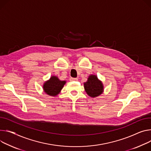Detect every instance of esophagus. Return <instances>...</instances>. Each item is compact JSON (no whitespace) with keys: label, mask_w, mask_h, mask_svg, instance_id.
<instances>
[{"label":"esophagus","mask_w":151,"mask_h":151,"mask_svg":"<svg viewBox=\"0 0 151 151\" xmlns=\"http://www.w3.org/2000/svg\"><path fill=\"white\" fill-rule=\"evenodd\" d=\"M70 81H78V78H70Z\"/></svg>","instance_id":"34e87169"}]
</instances>
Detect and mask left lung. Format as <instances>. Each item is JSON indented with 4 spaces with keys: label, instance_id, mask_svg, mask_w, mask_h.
Wrapping results in <instances>:
<instances>
[{
    "label": "left lung",
    "instance_id": "1",
    "mask_svg": "<svg viewBox=\"0 0 151 151\" xmlns=\"http://www.w3.org/2000/svg\"><path fill=\"white\" fill-rule=\"evenodd\" d=\"M84 89L91 98H96L103 93L104 87L102 82L96 75H90L87 81L84 83Z\"/></svg>",
    "mask_w": 151,
    "mask_h": 151
}]
</instances>
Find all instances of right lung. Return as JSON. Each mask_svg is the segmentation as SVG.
I'll return each mask as SVG.
<instances>
[{"mask_svg": "<svg viewBox=\"0 0 151 151\" xmlns=\"http://www.w3.org/2000/svg\"><path fill=\"white\" fill-rule=\"evenodd\" d=\"M65 83V81L60 80L57 76H52L49 80L45 82L43 89L46 94L50 96H57Z\"/></svg>", "mask_w": 151, "mask_h": 151, "instance_id": "obj_1", "label": "right lung"}]
</instances>
